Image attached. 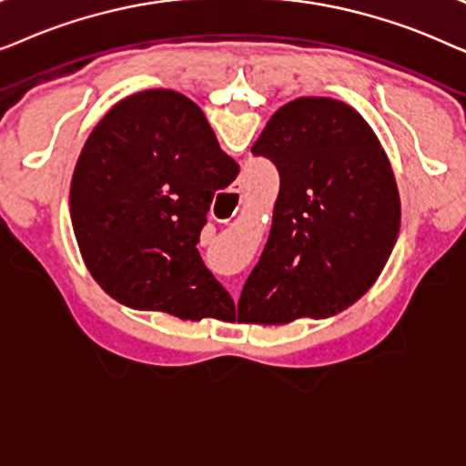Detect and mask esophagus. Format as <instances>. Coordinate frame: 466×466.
Listing matches in <instances>:
<instances>
[{
    "label": "esophagus",
    "mask_w": 466,
    "mask_h": 466,
    "mask_svg": "<svg viewBox=\"0 0 466 466\" xmlns=\"http://www.w3.org/2000/svg\"><path fill=\"white\" fill-rule=\"evenodd\" d=\"M239 193H241L239 184H235V188H233V190H231V193H228L227 197H228V199H231L233 203H238V197H239ZM235 212H238V208H235V209H233V212H231V214H228V216H225V218H218V222H228V220H231V218H233V216H235ZM233 295H235V297H238V292H233Z\"/></svg>",
    "instance_id": "34e87169"
}]
</instances>
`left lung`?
<instances>
[{
	"instance_id": "8db88e82",
	"label": "left lung",
	"mask_w": 466,
	"mask_h": 466,
	"mask_svg": "<svg viewBox=\"0 0 466 466\" xmlns=\"http://www.w3.org/2000/svg\"><path fill=\"white\" fill-rule=\"evenodd\" d=\"M252 152L276 163L279 193L238 322L269 327L348 309L384 271L400 228L378 136L339 99L299 97L273 114Z\"/></svg>"
}]
</instances>
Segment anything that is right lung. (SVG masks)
Instances as JSON below:
<instances>
[{
    "mask_svg": "<svg viewBox=\"0 0 466 466\" xmlns=\"http://www.w3.org/2000/svg\"><path fill=\"white\" fill-rule=\"evenodd\" d=\"M238 171L187 95L148 88L114 104L82 146L69 187V218L95 282L133 309L231 316L233 299L197 244L216 190Z\"/></svg>",
    "mask_w": 466,
    "mask_h": 466,
    "instance_id": "1",
    "label": "right lung"
}]
</instances>
